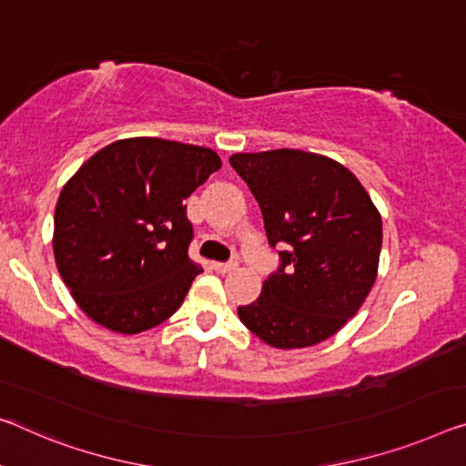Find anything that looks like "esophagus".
I'll return each instance as SVG.
<instances>
[{
  "label": "esophagus",
  "instance_id": "1",
  "mask_svg": "<svg viewBox=\"0 0 466 466\" xmlns=\"http://www.w3.org/2000/svg\"><path fill=\"white\" fill-rule=\"evenodd\" d=\"M212 268L217 270V273H231V270L238 268V262H214Z\"/></svg>",
  "mask_w": 466,
  "mask_h": 466
}]
</instances>
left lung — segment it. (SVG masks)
Here are the masks:
<instances>
[{
    "label": "left lung",
    "mask_w": 466,
    "mask_h": 466,
    "mask_svg": "<svg viewBox=\"0 0 466 466\" xmlns=\"http://www.w3.org/2000/svg\"><path fill=\"white\" fill-rule=\"evenodd\" d=\"M231 167L262 210L277 273L241 323L279 350L308 348L339 331L377 279L383 227L367 189L346 167L302 149L233 154Z\"/></svg>",
    "instance_id": "obj_1"
}]
</instances>
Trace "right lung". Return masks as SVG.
<instances>
[{
    "mask_svg": "<svg viewBox=\"0 0 466 466\" xmlns=\"http://www.w3.org/2000/svg\"><path fill=\"white\" fill-rule=\"evenodd\" d=\"M220 164L210 147L131 137L99 149L64 185L56 267L91 320L133 335L178 310L202 273L187 254L193 227L183 202Z\"/></svg>",
    "mask_w": 466,
    "mask_h": 466,
    "instance_id": "right-lung-1",
    "label": "right lung"
}]
</instances>
